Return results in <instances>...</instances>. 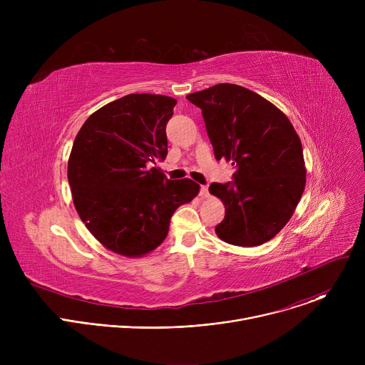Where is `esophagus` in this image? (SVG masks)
Segmentation results:
<instances>
[{
    "instance_id": "34e87169",
    "label": "esophagus",
    "mask_w": 365,
    "mask_h": 365,
    "mask_svg": "<svg viewBox=\"0 0 365 365\" xmlns=\"http://www.w3.org/2000/svg\"><path fill=\"white\" fill-rule=\"evenodd\" d=\"M199 195H200L202 197H207V196H210V187H207V185H202V186H200Z\"/></svg>"
}]
</instances>
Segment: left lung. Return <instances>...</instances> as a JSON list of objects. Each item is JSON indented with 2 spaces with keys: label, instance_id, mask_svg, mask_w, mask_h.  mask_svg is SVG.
I'll return each mask as SVG.
<instances>
[{
  "label": "left lung",
  "instance_id": "obj_1",
  "mask_svg": "<svg viewBox=\"0 0 365 365\" xmlns=\"http://www.w3.org/2000/svg\"><path fill=\"white\" fill-rule=\"evenodd\" d=\"M186 98L202 110L215 159L235 168L232 182L210 186L225 206L217 235L240 247L264 244L289 222L304 190L299 135L272 102L240 85L218 83Z\"/></svg>",
  "mask_w": 365,
  "mask_h": 365
}]
</instances>
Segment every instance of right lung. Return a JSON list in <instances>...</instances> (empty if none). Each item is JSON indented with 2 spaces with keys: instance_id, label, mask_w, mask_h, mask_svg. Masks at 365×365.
<instances>
[{
  "instance_id": "obj_1",
  "label": "right lung",
  "mask_w": 365,
  "mask_h": 365,
  "mask_svg": "<svg viewBox=\"0 0 365 365\" xmlns=\"http://www.w3.org/2000/svg\"><path fill=\"white\" fill-rule=\"evenodd\" d=\"M176 99L130 93L95 111L79 130L68 163L76 211L106 248L141 257L159 247L178 207L199 185L169 180L155 168L168 155L166 124Z\"/></svg>"
}]
</instances>
